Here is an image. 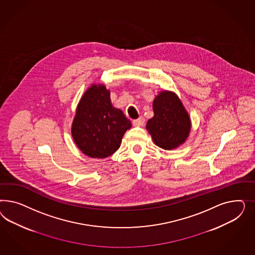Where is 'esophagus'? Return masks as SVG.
<instances>
[{
    "label": "esophagus",
    "instance_id": "obj_1",
    "mask_svg": "<svg viewBox=\"0 0 255 255\" xmlns=\"http://www.w3.org/2000/svg\"><path fill=\"white\" fill-rule=\"evenodd\" d=\"M144 124H145V119L143 117H139L138 119L132 121V125L133 126L139 127V126H143Z\"/></svg>",
    "mask_w": 255,
    "mask_h": 255
}]
</instances>
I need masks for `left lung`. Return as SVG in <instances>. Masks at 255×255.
Here are the masks:
<instances>
[{"label": "left lung", "mask_w": 255, "mask_h": 255, "mask_svg": "<svg viewBox=\"0 0 255 255\" xmlns=\"http://www.w3.org/2000/svg\"><path fill=\"white\" fill-rule=\"evenodd\" d=\"M154 116L147 121L146 129L155 145L171 150L184 144L189 137L192 122L178 95L162 91L152 103Z\"/></svg>", "instance_id": "8db88e82"}]
</instances>
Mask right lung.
Returning a JSON list of instances; mask_svg holds the SVG:
<instances>
[{"label": "right lung", "mask_w": 255, "mask_h": 255, "mask_svg": "<svg viewBox=\"0 0 255 255\" xmlns=\"http://www.w3.org/2000/svg\"><path fill=\"white\" fill-rule=\"evenodd\" d=\"M131 127L124 112L112 106L110 91L104 84L94 83L79 100L71 133L86 156L104 159L119 149L124 133Z\"/></svg>", "instance_id": "obj_1"}]
</instances>
